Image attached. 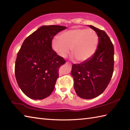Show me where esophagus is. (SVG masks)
<instances>
[{"label": "esophagus", "mask_w": 130, "mask_h": 130, "mask_svg": "<svg viewBox=\"0 0 130 130\" xmlns=\"http://www.w3.org/2000/svg\"><path fill=\"white\" fill-rule=\"evenodd\" d=\"M67 65H71V63L70 62H67Z\"/></svg>", "instance_id": "esophagus-1"}]
</instances>
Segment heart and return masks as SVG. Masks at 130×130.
Listing matches in <instances>:
<instances>
[{"label":"heart","mask_w":130,"mask_h":130,"mask_svg":"<svg viewBox=\"0 0 130 130\" xmlns=\"http://www.w3.org/2000/svg\"><path fill=\"white\" fill-rule=\"evenodd\" d=\"M98 35L92 29L75 28L62 33L60 37L52 41V50L60 57L65 58L72 52L78 61L84 62L89 60L97 50Z\"/></svg>","instance_id":"b5f03b06"}]
</instances>
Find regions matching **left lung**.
<instances>
[{
	"mask_svg": "<svg viewBox=\"0 0 130 130\" xmlns=\"http://www.w3.org/2000/svg\"><path fill=\"white\" fill-rule=\"evenodd\" d=\"M89 27L98 35L99 43L94 55L86 61L74 63L71 75L74 80L76 94L83 99H93L106 89L114 69V47L103 30Z\"/></svg>",
	"mask_w": 130,
	"mask_h": 130,
	"instance_id": "left-lung-1",
	"label": "left lung"
}]
</instances>
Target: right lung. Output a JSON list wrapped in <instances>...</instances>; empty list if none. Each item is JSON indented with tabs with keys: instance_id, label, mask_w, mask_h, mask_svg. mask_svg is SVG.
I'll return each instance as SVG.
<instances>
[{
	"instance_id": "right-lung-1",
	"label": "right lung",
	"mask_w": 130,
	"mask_h": 130,
	"mask_svg": "<svg viewBox=\"0 0 130 130\" xmlns=\"http://www.w3.org/2000/svg\"><path fill=\"white\" fill-rule=\"evenodd\" d=\"M61 26H43L27 37L15 63V78L24 94L33 99L51 94L59 78V69L66 61L52 48V40L66 29Z\"/></svg>"
}]
</instances>
